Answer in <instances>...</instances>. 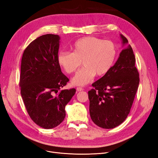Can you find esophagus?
Returning a JSON list of instances; mask_svg holds the SVG:
<instances>
[{"mask_svg": "<svg viewBox=\"0 0 158 158\" xmlns=\"http://www.w3.org/2000/svg\"><path fill=\"white\" fill-rule=\"evenodd\" d=\"M76 90L78 91V92H81V91H83L84 90V89L82 88H80V87H78V88H76Z\"/></svg>", "mask_w": 158, "mask_h": 158, "instance_id": "obj_1", "label": "esophagus"}]
</instances>
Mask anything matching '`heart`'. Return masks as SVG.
Masks as SVG:
<instances>
[{"label": "heart", "mask_w": 158, "mask_h": 158, "mask_svg": "<svg viewBox=\"0 0 158 158\" xmlns=\"http://www.w3.org/2000/svg\"><path fill=\"white\" fill-rule=\"evenodd\" d=\"M72 52H60L58 63L68 74L81 69L72 80L74 85L83 86L95 77L103 76L111 70L115 61L117 49L113 42L95 37H85L76 40L70 45Z\"/></svg>", "instance_id": "b5f03b06"}]
</instances>
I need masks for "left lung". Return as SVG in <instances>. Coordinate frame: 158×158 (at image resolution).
<instances>
[{"mask_svg": "<svg viewBox=\"0 0 158 158\" xmlns=\"http://www.w3.org/2000/svg\"><path fill=\"white\" fill-rule=\"evenodd\" d=\"M123 46L127 38L120 35ZM136 59L130 45L124 49L108 73L95 82L88 92L89 114L93 122L103 128H113L125 121L130 113L139 85Z\"/></svg>", "mask_w": 158, "mask_h": 158, "instance_id": "left-lung-1", "label": "left lung"}]
</instances>
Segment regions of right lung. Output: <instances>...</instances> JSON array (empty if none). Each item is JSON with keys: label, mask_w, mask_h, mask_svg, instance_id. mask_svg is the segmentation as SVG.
I'll return each instance as SVG.
<instances>
[{"label": "right lung", "mask_w": 158, "mask_h": 158, "mask_svg": "<svg viewBox=\"0 0 158 158\" xmlns=\"http://www.w3.org/2000/svg\"><path fill=\"white\" fill-rule=\"evenodd\" d=\"M60 37L46 34L31 42L23 51L20 87L27 113L37 125L52 128L66 116L65 106L76 89L60 90L69 79L58 63Z\"/></svg>", "instance_id": "1"}]
</instances>
